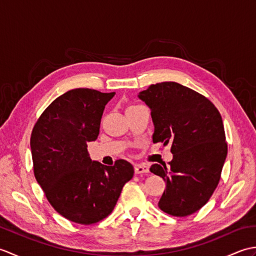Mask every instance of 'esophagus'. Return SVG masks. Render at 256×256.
<instances>
[{
  "label": "esophagus",
  "instance_id": "obj_1",
  "mask_svg": "<svg viewBox=\"0 0 256 256\" xmlns=\"http://www.w3.org/2000/svg\"><path fill=\"white\" fill-rule=\"evenodd\" d=\"M134 170L135 174H146L150 172V167L145 164H135Z\"/></svg>",
  "mask_w": 256,
  "mask_h": 256
}]
</instances>
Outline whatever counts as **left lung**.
<instances>
[{"mask_svg":"<svg viewBox=\"0 0 256 256\" xmlns=\"http://www.w3.org/2000/svg\"><path fill=\"white\" fill-rule=\"evenodd\" d=\"M138 98L150 108L153 142L172 144L170 165L150 168L166 182L160 209L174 216L192 214L214 194L226 158L221 114L206 96L172 81L150 84Z\"/></svg>","mask_w":256,"mask_h":256,"instance_id":"left-lung-1","label":"left lung"}]
</instances>
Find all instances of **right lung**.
I'll return each instance as SVG.
<instances>
[{
	"label": "right lung",
	"mask_w": 256,
	"mask_h": 256,
	"mask_svg": "<svg viewBox=\"0 0 256 256\" xmlns=\"http://www.w3.org/2000/svg\"><path fill=\"white\" fill-rule=\"evenodd\" d=\"M116 94L78 88L54 100L32 128L34 175L59 214L94 224L111 214L122 188L134 175L132 164L92 162L86 143L98 138L106 104Z\"/></svg>",
	"instance_id": "right-lung-1"
}]
</instances>
